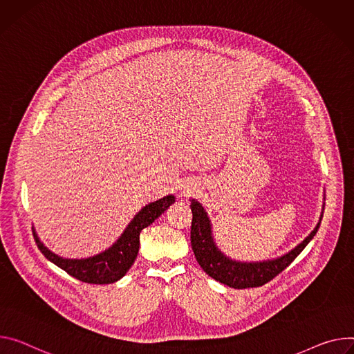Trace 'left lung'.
Listing matches in <instances>:
<instances>
[{"instance_id": "left-lung-1", "label": "left lung", "mask_w": 354, "mask_h": 354, "mask_svg": "<svg viewBox=\"0 0 354 354\" xmlns=\"http://www.w3.org/2000/svg\"><path fill=\"white\" fill-rule=\"evenodd\" d=\"M190 209L194 214L190 226V244L199 266L213 279L236 289L263 286L274 279L286 267L291 266L317 233L320 226V223H317L316 229L297 248L281 259L264 263H237L227 259L217 250L212 237L210 221L202 205L194 199L190 203Z\"/></svg>"}]
</instances>
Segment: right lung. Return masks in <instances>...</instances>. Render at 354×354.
<instances>
[{
	"label": "right lung",
	"instance_id": "1",
	"mask_svg": "<svg viewBox=\"0 0 354 354\" xmlns=\"http://www.w3.org/2000/svg\"><path fill=\"white\" fill-rule=\"evenodd\" d=\"M175 196L169 195L164 199H159L136 214L133 221L128 224L124 234L117 240V243L107 251L91 257L86 260H68L49 251L38 239L34 232V239L38 248L49 261L56 264L63 271H66L73 278L87 282V283H113L122 278L127 271L134 264L138 248H140V233L142 229L148 227L155 218L162 214L172 203Z\"/></svg>",
	"mask_w": 354,
	"mask_h": 354
}]
</instances>
